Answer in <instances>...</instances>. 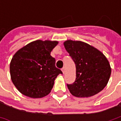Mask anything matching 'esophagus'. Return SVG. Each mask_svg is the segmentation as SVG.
I'll return each instance as SVG.
<instances>
[{"mask_svg":"<svg viewBox=\"0 0 121 121\" xmlns=\"http://www.w3.org/2000/svg\"><path fill=\"white\" fill-rule=\"evenodd\" d=\"M61 70H62V71H63V73H65V67L62 68V69H61Z\"/></svg>","mask_w":121,"mask_h":121,"instance_id":"34e87169","label":"esophagus"}]
</instances>
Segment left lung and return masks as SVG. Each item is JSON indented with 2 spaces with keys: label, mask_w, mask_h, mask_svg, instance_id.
<instances>
[{
  "label": "left lung",
  "mask_w": 121,
  "mask_h": 121,
  "mask_svg": "<svg viewBox=\"0 0 121 121\" xmlns=\"http://www.w3.org/2000/svg\"><path fill=\"white\" fill-rule=\"evenodd\" d=\"M64 46L76 67L75 81L67 84L71 94L78 98H87L102 90L111 74L109 62L104 55L81 41L67 40Z\"/></svg>",
  "instance_id": "8db88e82"
}]
</instances>
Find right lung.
Returning a JSON list of instances; mask_svg holds the SVG:
<instances>
[{
    "label": "right lung",
    "mask_w": 121,
    "mask_h": 121,
    "mask_svg": "<svg viewBox=\"0 0 121 121\" xmlns=\"http://www.w3.org/2000/svg\"><path fill=\"white\" fill-rule=\"evenodd\" d=\"M58 44L56 41L36 40L19 50L10 64L13 84L22 94L32 98L47 95L60 69L55 66L50 52Z\"/></svg>",
    "instance_id": "right-lung-1"
}]
</instances>
